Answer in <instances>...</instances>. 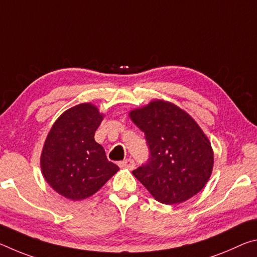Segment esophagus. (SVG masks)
<instances>
[{
	"label": "esophagus",
	"instance_id": "1",
	"mask_svg": "<svg viewBox=\"0 0 257 257\" xmlns=\"http://www.w3.org/2000/svg\"><path fill=\"white\" fill-rule=\"evenodd\" d=\"M119 165H120V167H122V168L129 169V170H134V169H135V162H134V160H132V159H125L123 161H121Z\"/></svg>",
	"mask_w": 257,
	"mask_h": 257
}]
</instances>
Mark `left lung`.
<instances>
[{
	"label": "left lung",
	"instance_id": "obj_1",
	"mask_svg": "<svg viewBox=\"0 0 257 257\" xmlns=\"http://www.w3.org/2000/svg\"><path fill=\"white\" fill-rule=\"evenodd\" d=\"M130 119L145 134L150 158L133 175L156 201L179 204L201 191L212 173L211 143L188 113L162 99L135 108Z\"/></svg>",
	"mask_w": 257,
	"mask_h": 257
}]
</instances>
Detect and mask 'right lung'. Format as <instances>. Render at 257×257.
<instances>
[{"label":"right lung","mask_w":257,"mask_h":257,"mask_svg":"<svg viewBox=\"0 0 257 257\" xmlns=\"http://www.w3.org/2000/svg\"><path fill=\"white\" fill-rule=\"evenodd\" d=\"M103 118L92 103H82L63 112L47 135L41 155L43 176L68 199L92 196L119 170L94 139Z\"/></svg>","instance_id":"add662e5"}]
</instances>
